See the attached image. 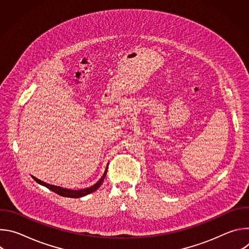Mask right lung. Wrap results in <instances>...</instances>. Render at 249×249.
<instances>
[{
    "instance_id": "obj_1",
    "label": "right lung",
    "mask_w": 249,
    "mask_h": 249,
    "mask_svg": "<svg viewBox=\"0 0 249 249\" xmlns=\"http://www.w3.org/2000/svg\"><path fill=\"white\" fill-rule=\"evenodd\" d=\"M107 168H108V163L107 165H106V168L104 170V173L103 175L101 176V178L95 183L93 184L92 186H89L88 188H84V189H80V190H73V189H68V188H63V187H60V186H56V185H51V184H48V183H45L39 179H37L36 177L32 176V178L36 181L38 184L42 185V186H45L47 187L48 189H50L51 191L57 193L58 195L60 196H63V197H69V198H80V197H84L89 193H92L94 192L95 190H97L99 188V186L102 184L105 176H106V173H107Z\"/></svg>"
}]
</instances>
